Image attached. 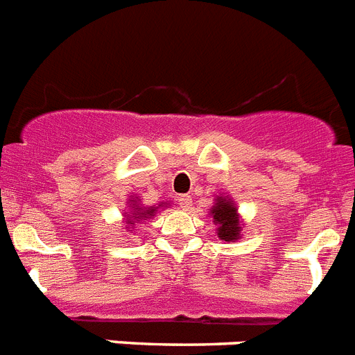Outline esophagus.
Instances as JSON below:
<instances>
[{
  "label": "esophagus",
  "instance_id": "34e87169",
  "mask_svg": "<svg viewBox=\"0 0 355 355\" xmlns=\"http://www.w3.org/2000/svg\"><path fill=\"white\" fill-rule=\"evenodd\" d=\"M178 205H180L183 209H190V206H192V197H190V196H180V197H178Z\"/></svg>",
  "mask_w": 355,
  "mask_h": 355
}]
</instances>
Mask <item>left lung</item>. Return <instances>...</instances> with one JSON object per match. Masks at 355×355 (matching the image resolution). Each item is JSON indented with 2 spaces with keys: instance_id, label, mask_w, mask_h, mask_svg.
I'll return each instance as SVG.
<instances>
[{
  "instance_id": "left-lung-1",
  "label": "left lung",
  "mask_w": 355,
  "mask_h": 355,
  "mask_svg": "<svg viewBox=\"0 0 355 355\" xmlns=\"http://www.w3.org/2000/svg\"><path fill=\"white\" fill-rule=\"evenodd\" d=\"M209 213L213 216V222L218 225L216 233H218L220 240L236 241L240 238L241 220L234 200H231L229 197L218 196L215 199V206H213Z\"/></svg>"
}]
</instances>
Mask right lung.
<instances>
[{
    "instance_id": "1",
    "label": "right lung",
    "mask_w": 355,
    "mask_h": 355,
    "mask_svg": "<svg viewBox=\"0 0 355 355\" xmlns=\"http://www.w3.org/2000/svg\"><path fill=\"white\" fill-rule=\"evenodd\" d=\"M137 202H139V199L133 200V206H131L133 211L126 215V224L135 225V224H139L140 220H147V218H150V216H155V213L158 211L159 206H163L159 205L158 208H155V206H153V208H142V206H139Z\"/></svg>"
}]
</instances>
